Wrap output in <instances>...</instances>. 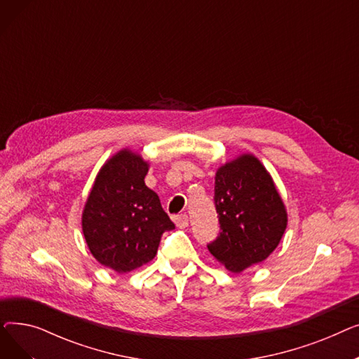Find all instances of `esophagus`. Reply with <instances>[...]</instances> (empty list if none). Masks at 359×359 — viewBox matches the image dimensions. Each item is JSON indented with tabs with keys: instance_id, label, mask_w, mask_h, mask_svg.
I'll list each match as a JSON object with an SVG mask.
<instances>
[{
	"instance_id": "1",
	"label": "esophagus",
	"mask_w": 359,
	"mask_h": 359,
	"mask_svg": "<svg viewBox=\"0 0 359 359\" xmlns=\"http://www.w3.org/2000/svg\"><path fill=\"white\" fill-rule=\"evenodd\" d=\"M175 224L177 225L179 229H186L187 225H189V218H187L186 214L177 215V217H175Z\"/></svg>"
}]
</instances>
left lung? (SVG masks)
<instances>
[{
  "label": "left lung",
  "instance_id": "1",
  "mask_svg": "<svg viewBox=\"0 0 359 359\" xmlns=\"http://www.w3.org/2000/svg\"><path fill=\"white\" fill-rule=\"evenodd\" d=\"M214 201L221 233L208 250L215 260L233 273L266 260L288 225L268 168L252 153L225 161L217 168Z\"/></svg>",
  "mask_w": 359,
  "mask_h": 359
}]
</instances>
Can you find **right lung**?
<instances>
[{
	"instance_id": "right-lung-1",
	"label": "right lung",
	"mask_w": 359,
	"mask_h": 359,
	"mask_svg": "<svg viewBox=\"0 0 359 359\" xmlns=\"http://www.w3.org/2000/svg\"><path fill=\"white\" fill-rule=\"evenodd\" d=\"M149 161L122 148L100 167L81 214L93 257L116 273L135 271L157 255L161 234L175 224L144 179Z\"/></svg>"
}]
</instances>
